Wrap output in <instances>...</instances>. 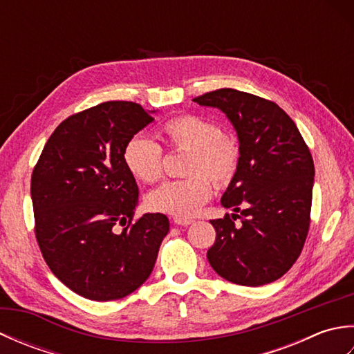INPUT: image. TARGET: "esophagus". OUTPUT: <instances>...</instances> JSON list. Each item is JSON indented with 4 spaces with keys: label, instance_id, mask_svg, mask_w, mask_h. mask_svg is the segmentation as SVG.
Returning <instances> with one entry per match:
<instances>
[{
    "label": "esophagus",
    "instance_id": "esophagus-1",
    "mask_svg": "<svg viewBox=\"0 0 354 354\" xmlns=\"http://www.w3.org/2000/svg\"><path fill=\"white\" fill-rule=\"evenodd\" d=\"M173 222H175V225H181V227H189V225L193 221L192 219H187V217H175V219H173Z\"/></svg>",
    "mask_w": 354,
    "mask_h": 354
}]
</instances>
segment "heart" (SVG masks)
<instances>
[{
  "mask_svg": "<svg viewBox=\"0 0 354 354\" xmlns=\"http://www.w3.org/2000/svg\"><path fill=\"white\" fill-rule=\"evenodd\" d=\"M160 138L171 150H185L184 179L164 183L146 196V205L155 213L192 217L212 198L213 187L228 184L236 175L240 147L228 132L202 115L184 114L169 120ZM123 162L140 183L152 184L161 178L162 150L156 142L135 135L124 145Z\"/></svg>",
  "mask_w": 354,
  "mask_h": 354,
  "instance_id": "b5f03b06",
  "label": "heart"
}]
</instances>
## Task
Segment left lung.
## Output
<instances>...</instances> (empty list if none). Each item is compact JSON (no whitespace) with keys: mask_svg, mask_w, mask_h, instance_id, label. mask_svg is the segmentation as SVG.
Here are the masks:
<instances>
[{"mask_svg":"<svg viewBox=\"0 0 354 354\" xmlns=\"http://www.w3.org/2000/svg\"><path fill=\"white\" fill-rule=\"evenodd\" d=\"M221 109L237 132L240 160L221 204L232 209L212 221L209 265L225 280L263 286L283 277L301 252L310 225L315 165L297 124L261 97L222 88L193 99ZM236 212H240L239 216Z\"/></svg>","mask_w":354,"mask_h":354,"instance_id":"left-lung-1","label":"left lung"}]
</instances>
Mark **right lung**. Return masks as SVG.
<instances>
[{
    "label": "right lung",
    "mask_w": 354,
    "mask_h": 354,
    "mask_svg": "<svg viewBox=\"0 0 354 354\" xmlns=\"http://www.w3.org/2000/svg\"><path fill=\"white\" fill-rule=\"evenodd\" d=\"M153 112L133 102H104L74 114L51 133L33 170L44 260L66 288L93 301L137 290L170 228L161 213L132 222L138 185L123 162L124 145L153 122ZM117 224L127 225L122 233Z\"/></svg>",
    "instance_id": "1"
}]
</instances>
